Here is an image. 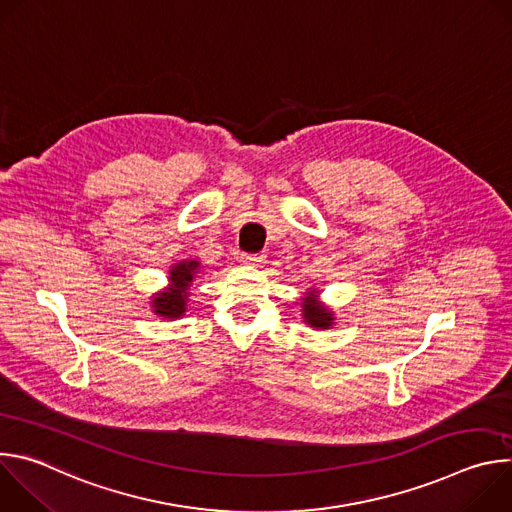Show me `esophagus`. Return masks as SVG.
<instances>
[{"mask_svg":"<svg viewBox=\"0 0 512 512\" xmlns=\"http://www.w3.org/2000/svg\"><path fill=\"white\" fill-rule=\"evenodd\" d=\"M243 263L253 265V267H261L265 263V255L263 253H243Z\"/></svg>","mask_w":512,"mask_h":512,"instance_id":"obj_1","label":"esophagus"}]
</instances>
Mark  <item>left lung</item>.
Returning a JSON list of instances; mask_svg holds the SVG:
<instances>
[{"label":"left lung","instance_id":"left-lung-1","mask_svg":"<svg viewBox=\"0 0 512 512\" xmlns=\"http://www.w3.org/2000/svg\"><path fill=\"white\" fill-rule=\"evenodd\" d=\"M314 296V291H312ZM304 320L316 328H330L332 326V314L322 308L314 298H306L304 300Z\"/></svg>","mask_w":512,"mask_h":512}]
</instances>
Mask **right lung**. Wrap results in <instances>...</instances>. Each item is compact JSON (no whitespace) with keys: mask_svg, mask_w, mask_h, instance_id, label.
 Returning a JSON list of instances; mask_svg holds the SVG:
<instances>
[{"mask_svg":"<svg viewBox=\"0 0 512 512\" xmlns=\"http://www.w3.org/2000/svg\"><path fill=\"white\" fill-rule=\"evenodd\" d=\"M198 263L196 261H184L178 263L172 271H170V291L166 294H160L158 298H154V310L156 314L164 316V318H178L186 312V298H188V287L190 281L196 273Z\"/></svg>","mask_w":512,"mask_h":512,"instance_id":"right-lung-1","label":"right lung"}]
</instances>
